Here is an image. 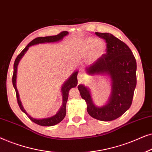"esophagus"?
Returning a JSON list of instances; mask_svg holds the SVG:
<instances>
[{"instance_id": "esophagus-1", "label": "esophagus", "mask_w": 152, "mask_h": 152, "mask_svg": "<svg viewBox=\"0 0 152 152\" xmlns=\"http://www.w3.org/2000/svg\"><path fill=\"white\" fill-rule=\"evenodd\" d=\"M77 79H78L79 82H82L84 80V76L83 75V74H82V73H79L78 77H77Z\"/></svg>"}]
</instances>
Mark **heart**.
I'll list each match as a JSON object with an SVG mask.
<instances>
[{
  "label": "heart",
  "instance_id": "heart-1",
  "mask_svg": "<svg viewBox=\"0 0 152 152\" xmlns=\"http://www.w3.org/2000/svg\"><path fill=\"white\" fill-rule=\"evenodd\" d=\"M106 43L102 41H98L94 37H88L79 41L76 44L75 51L80 55H86L91 52L93 59L101 57L104 53Z\"/></svg>",
  "mask_w": 152,
  "mask_h": 152
}]
</instances>
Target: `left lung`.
Listing matches in <instances>:
<instances>
[{"label":"left lung","instance_id":"left-lung-1","mask_svg":"<svg viewBox=\"0 0 152 152\" xmlns=\"http://www.w3.org/2000/svg\"><path fill=\"white\" fill-rule=\"evenodd\" d=\"M107 42V53L86 68L89 75H108L111 92L107 102L102 107L94 104L90 89L78 86L81 97L87 104L91 117L101 121H111L129 109L136 86V61L128 45L110 33L95 32Z\"/></svg>","mask_w":152,"mask_h":152}]
</instances>
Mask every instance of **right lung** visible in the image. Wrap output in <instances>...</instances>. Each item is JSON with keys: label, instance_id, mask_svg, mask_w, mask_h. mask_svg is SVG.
Instances as JSON below:
<instances>
[{"label": "right lung", "instance_id": "obj_1", "mask_svg": "<svg viewBox=\"0 0 152 152\" xmlns=\"http://www.w3.org/2000/svg\"><path fill=\"white\" fill-rule=\"evenodd\" d=\"M68 34V32H66V31H64V32H61V33H59V34L55 35V36L37 37V38L34 39V40L31 41V42L29 43L26 48H25L23 50L21 53L17 56V57H16L15 59V61H14V73H13V77H12V84H13V86L16 91V98H17L18 106H19L20 110H21L23 113H26L27 116H28V117L30 118L33 122L39 124V125L45 126H54L55 125V124H57L58 123H59L60 122H61L62 120H63L64 117L66 116V102H67L68 98V93H69V91L70 89L72 88H75V87H76L77 85V74H78V70L75 71L71 75V76H70V77L64 83V84L62 85L61 88V92L62 95V99H63V102H62L61 107L59 109V111H58L57 113H56L55 115H54L53 116H51V117L41 118V119H37V118L32 117V116L30 115L28 113H27L23 107L21 102H20L19 94H18V91L17 90V88H16V73H17L18 65V64H19L20 59H22V57H23L25 54L26 53V52L28 50L30 46H32V45H37V44H41V43L59 42V41H61L62 39H64V37L67 36Z\"/></svg>", "mask_w": 152, "mask_h": 152}]
</instances>
